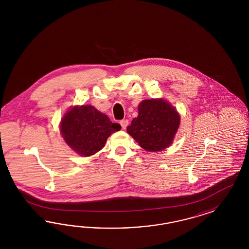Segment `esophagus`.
Masks as SVG:
<instances>
[{
	"mask_svg": "<svg viewBox=\"0 0 249 249\" xmlns=\"http://www.w3.org/2000/svg\"><path fill=\"white\" fill-rule=\"evenodd\" d=\"M120 124H121V128L125 129L128 125V121H127V120H122V121H120Z\"/></svg>",
	"mask_w": 249,
	"mask_h": 249,
	"instance_id": "obj_1",
	"label": "esophagus"
}]
</instances>
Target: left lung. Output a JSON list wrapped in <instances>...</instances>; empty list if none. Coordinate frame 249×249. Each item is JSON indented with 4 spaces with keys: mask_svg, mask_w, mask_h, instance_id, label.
Instances as JSON below:
<instances>
[{
    "mask_svg": "<svg viewBox=\"0 0 249 249\" xmlns=\"http://www.w3.org/2000/svg\"><path fill=\"white\" fill-rule=\"evenodd\" d=\"M138 117L127 131L148 151H160L173 143L180 125V116L165 99H146L140 103Z\"/></svg>",
    "mask_w": 249,
    "mask_h": 249,
    "instance_id": "8db88e82",
    "label": "left lung"
}]
</instances>
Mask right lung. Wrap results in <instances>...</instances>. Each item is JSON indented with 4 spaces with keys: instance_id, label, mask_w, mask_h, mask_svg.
I'll use <instances>...</instances> for the list:
<instances>
[{
    "instance_id": "right-lung-1",
    "label": "right lung",
    "mask_w": 249,
    "mask_h": 249,
    "mask_svg": "<svg viewBox=\"0 0 249 249\" xmlns=\"http://www.w3.org/2000/svg\"><path fill=\"white\" fill-rule=\"evenodd\" d=\"M105 114L90 105L75 106L61 121L60 131L68 146L81 156H91L100 151L107 138L121 129Z\"/></svg>"
}]
</instances>
